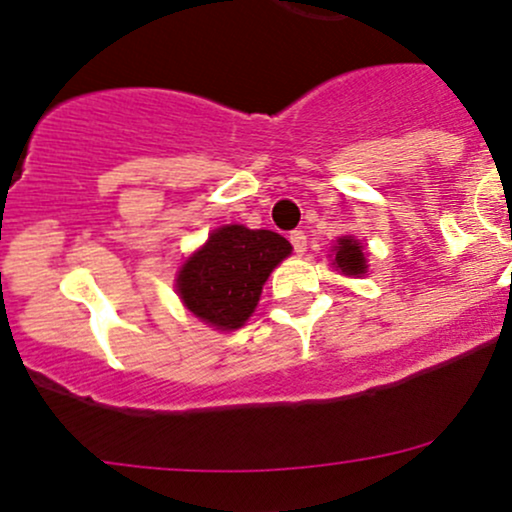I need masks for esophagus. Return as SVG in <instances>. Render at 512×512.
<instances>
[{
	"label": "esophagus",
	"mask_w": 512,
	"mask_h": 512,
	"mask_svg": "<svg viewBox=\"0 0 512 512\" xmlns=\"http://www.w3.org/2000/svg\"><path fill=\"white\" fill-rule=\"evenodd\" d=\"M289 242H292V247H294V252H297V255H302V252L307 250V235H304V230L289 232Z\"/></svg>",
	"instance_id": "1"
}]
</instances>
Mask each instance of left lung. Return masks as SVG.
<instances>
[{"mask_svg":"<svg viewBox=\"0 0 512 512\" xmlns=\"http://www.w3.org/2000/svg\"><path fill=\"white\" fill-rule=\"evenodd\" d=\"M334 265H337L344 275H352V277L364 275L366 260L359 242L349 240V237H342V240L337 242V257H334Z\"/></svg>","mask_w":512,"mask_h":512,"instance_id":"1","label":"left lung"}]
</instances>
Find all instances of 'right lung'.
Instances as JSON below:
<instances>
[{
  "instance_id": "add662e5",
  "label": "right lung",
  "mask_w": 512,
  "mask_h": 512,
  "mask_svg": "<svg viewBox=\"0 0 512 512\" xmlns=\"http://www.w3.org/2000/svg\"><path fill=\"white\" fill-rule=\"evenodd\" d=\"M289 252L292 245L277 232L220 227L180 270V299L205 324L240 329L255 312L270 272Z\"/></svg>"
}]
</instances>
